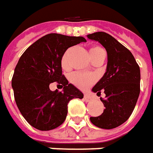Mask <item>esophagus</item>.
<instances>
[{"instance_id": "34e87169", "label": "esophagus", "mask_w": 153, "mask_h": 153, "mask_svg": "<svg viewBox=\"0 0 153 153\" xmlns=\"http://www.w3.org/2000/svg\"><path fill=\"white\" fill-rule=\"evenodd\" d=\"M84 99H85V100L86 101V102H90V100H92L91 96L88 95V94H85V95H84Z\"/></svg>"}]
</instances>
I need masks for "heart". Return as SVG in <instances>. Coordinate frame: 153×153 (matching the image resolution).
I'll use <instances>...</instances> for the list:
<instances>
[{
	"mask_svg": "<svg viewBox=\"0 0 153 153\" xmlns=\"http://www.w3.org/2000/svg\"><path fill=\"white\" fill-rule=\"evenodd\" d=\"M71 53V48L67 50L62 57L61 63L63 68H68L69 66V55ZM90 57L92 60L95 59H105L106 53L104 48L100 46L95 45L93 46L90 50ZM70 81L74 85L80 90H87L96 81V77L91 74H84V73L75 72L70 75Z\"/></svg>",
	"mask_w": 153,
	"mask_h": 153,
	"instance_id": "1",
	"label": "heart"
}]
</instances>
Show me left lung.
<instances>
[{
  "label": "left lung",
  "instance_id": "obj_1",
  "mask_svg": "<svg viewBox=\"0 0 153 153\" xmlns=\"http://www.w3.org/2000/svg\"><path fill=\"white\" fill-rule=\"evenodd\" d=\"M98 41L107 52V68L104 76L92 89L93 92L105 94L100 98L105 109L99 116L90 117L97 127L113 129L128 120L140 94V67L131 51L116 38L104 32L87 35Z\"/></svg>",
  "mask_w": 153,
  "mask_h": 153
}]
</instances>
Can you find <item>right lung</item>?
I'll list each match as a JSON object with an SVG mask.
<instances>
[{"mask_svg": "<svg viewBox=\"0 0 153 153\" xmlns=\"http://www.w3.org/2000/svg\"><path fill=\"white\" fill-rule=\"evenodd\" d=\"M82 42H86L85 37L50 33L39 38L21 56L11 86L21 114L34 128H57L66 119L68 102L84 97L81 91L68 84L61 66L66 50ZM53 82L64 87L62 92L49 89Z\"/></svg>", "mask_w": 153, "mask_h": 153, "instance_id": "add662e5", "label": "right lung"}]
</instances>
